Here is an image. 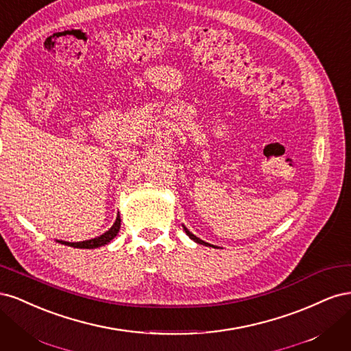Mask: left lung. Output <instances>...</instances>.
<instances>
[{"label":"left lung","instance_id":"1","mask_svg":"<svg viewBox=\"0 0 351 351\" xmlns=\"http://www.w3.org/2000/svg\"><path fill=\"white\" fill-rule=\"evenodd\" d=\"M183 228H184V231H186V234L192 239L193 241H196V243H199V244H204V246H212V244H209V243H206V241H204V240H200L199 237H196L195 234H192V232H190L184 226H183ZM212 247H215V246H212Z\"/></svg>","mask_w":351,"mask_h":351}]
</instances>
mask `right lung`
Instances as JSON below:
<instances>
[{"instance_id": "right-lung-1", "label": "right lung", "mask_w": 351, "mask_h": 351, "mask_svg": "<svg viewBox=\"0 0 351 351\" xmlns=\"http://www.w3.org/2000/svg\"><path fill=\"white\" fill-rule=\"evenodd\" d=\"M120 227H121V219H120V215H117V219H115V222L112 224V227L107 232H104V234L99 236V237H95V239H90V240H84V241H77V243H69V241H60V243L61 244H67V246H71V247H77V249L101 247V246H105V244H108L117 234H119Z\"/></svg>"}]
</instances>
